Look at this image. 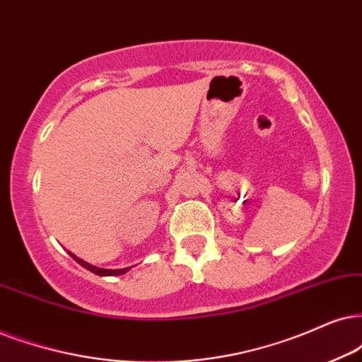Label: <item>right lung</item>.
Instances as JSON below:
<instances>
[{
	"label": "right lung",
	"mask_w": 362,
	"mask_h": 362,
	"mask_svg": "<svg viewBox=\"0 0 362 362\" xmlns=\"http://www.w3.org/2000/svg\"><path fill=\"white\" fill-rule=\"evenodd\" d=\"M68 254H70L71 257L75 259L76 262H78V264L81 265V267H85L86 271L97 274V276H122V274H127V272L132 269V267H125V269H102V267H97V265H91V264H88V262H85L83 259L76 257L75 254H71V252H68Z\"/></svg>",
	"instance_id": "right-lung-1"
}]
</instances>
